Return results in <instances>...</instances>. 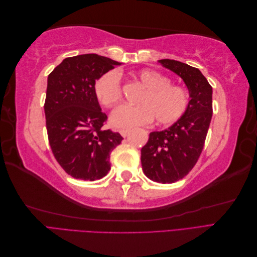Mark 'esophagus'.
<instances>
[{
	"label": "esophagus",
	"mask_w": 257,
	"mask_h": 257,
	"mask_svg": "<svg viewBox=\"0 0 257 257\" xmlns=\"http://www.w3.org/2000/svg\"><path fill=\"white\" fill-rule=\"evenodd\" d=\"M128 133H130V131H127V130H121L120 131V134H121L122 137H126L128 135Z\"/></svg>",
	"instance_id": "1"
}]
</instances>
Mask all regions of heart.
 Instances as JSON below:
<instances>
[{"label":"heart","mask_w":257,"mask_h":257,"mask_svg":"<svg viewBox=\"0 0 257 257\" xmlns=\"http://www.w3.org/2000/svg\"><path fill=\"white\" fill-rule=\"evenodd\" d=\"M135 79L145 88L137 98L138 105H122L111 114V124L118 128L146 125L153 119L161 125L177 122L188 110L190 93L182 85L170 83V78L154 69L146 68L135 74ZM94 94L106 108L120 103L122 87L116 71L99 76L94 82Z\"/></svg>","instance_id":"1"}]
</instances>
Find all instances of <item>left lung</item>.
<instances>
[{
  "label": "left lung",
  "mask_w": 257,
  "mask_h": 257,
  "mask_svg": "<svg viewBox=\"0 0 257 257\" xmlns=\"http://www.w3.org/2000/svg\"><path fill=\"white\" fill-rule=\"evenodd\" d=\"M163 66L179 75L190 92L188 110L173 126L152 132L142 149L145 175L159 183H174L197 163L212 118V87L196 67L163 59Z\"/></svg>",
  "instance_id": "left-lung-1"
}]
</instances>
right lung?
I'll return each mask as SVG.
<instances>
[{
	"label": "right lung",
	"instance_id": "obj_1",
	"mask_svg": "<svg viewBox=\"0 0 257 257\" xmlns=\"http://www.w3.org/2000/svg\"><path fill=\"white\" fill-rule=\"evenodd\" d=\"M120 65L95 53L66 58L48 76L46 127L51 151L65 173L94 181L110 170V152L123 137L104 128L107 115L94 94L99 76Z\"/></svg>",
	"mask_w": 257,
	"mask_h": 257
}]
</instances>
